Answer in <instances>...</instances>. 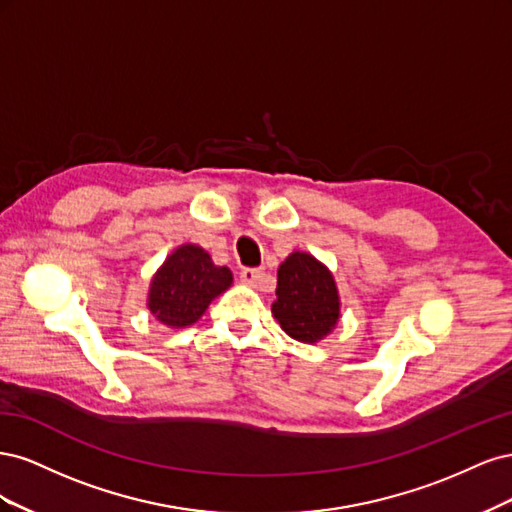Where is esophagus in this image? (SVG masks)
Wrapping results in <instances>:
<instances>
[{"instance_id": "obj_1", "label": "esophagus", "mask_w": 512, "mask_h": 512, "mask_svg": "<svg viewBox=\"0 0 512 512\" xmlns=\"http://www.w3.org/2000/svg\"><path fill=\"white\" fill-rule=\"evenodd\" d=\"M260 277H262V269H256V267H247L241 271V280L250 286H256Z\"/></svg>"}]
</instances>
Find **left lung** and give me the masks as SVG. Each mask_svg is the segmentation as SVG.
Listing matches in <instances>:
<instances>
[{"label":"left lung","instance_id":"obj_1","mask_svg":"<svg viewBox=\"0 0 512 512\" xmlns=\"http://www.w3.org/2000/svg\"><path fill=\"white\" fill-rule=\"evenodd\" d=\"M275 294L273 316L299 342L314 344L335 327L339 318L335 280L314 256L290 254L277 269Z\"/></svg>","mask_w":512,"mask_h":512}]
</instances>
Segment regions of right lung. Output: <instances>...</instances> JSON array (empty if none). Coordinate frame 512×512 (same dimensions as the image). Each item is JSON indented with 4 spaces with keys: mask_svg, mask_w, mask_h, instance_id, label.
Listing matches in <instances>:
<instances>
[{
    "mask_svg": "<svg viewBox=\"0 0 512 512\" xmlns=\"http://www.w3.org/2000/svg\"><path fill=\"white\" fill-rule=\"evenodd\" d=\"M232 282L226 267H215L198 245H181L166 258L149 290V309L160 322L179 329L205 314L209 303Z\"/></svg>",
    "mask_w": 512,
    "mask_h": 512,
    "instance_id": "obj_1",
    "label": "right lung"
}]
</instances>
